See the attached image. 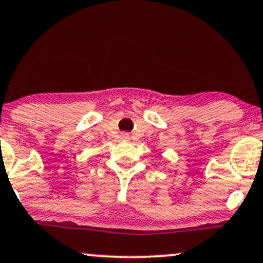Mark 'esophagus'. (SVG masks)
Instances as JSON below:
<instances>
[{"instance_id":"esophagus-1","label":"esophagus","mask_w":263,"mask_h":263,"mask_svg":"<svg viewBox=\"0 0 263 263\" xmlns=\"http://www.w3.org/2000/svg\"><path fill=\"white\" fill-rule=\"evenodd\" d=\"M121 137H122V140L127 141V140H128V138H129V136H128L127 134H122V136H121Z\"/></svg>"}]
</instances>
